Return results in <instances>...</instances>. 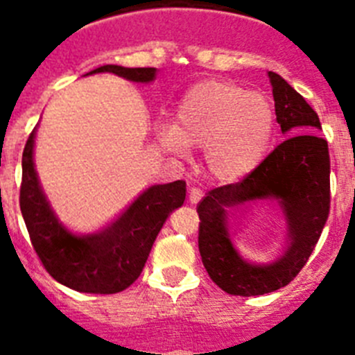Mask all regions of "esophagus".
Masks as SVG:
<instances>
[{
	"mask_svg": "<svg viewBox=\"0 0 355 355\" xmlns=\"http://www.w3.org/2000/svg\"><path fill=\"white\" fill-rule=\"evenodd\" d=\"M202 190H200L199 187H192L190 188V192H188V199H190V202H193V205H197L200 199H202Z\"/></svg>",
	"mask_w": 355,
	"mask_h": 355,
	"instance_id": "obj_1",
	"label": "esophagus"
}]
</instances>
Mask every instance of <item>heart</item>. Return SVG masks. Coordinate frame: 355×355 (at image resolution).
Masks as SVG:
<instances>
[{"label":"heart","instance_id":"heart-1","mask_svg":"<svg viewBox=\"0 0 355 355\" xmlns=\"http://www.w3.org/2000/svg\"><path fill=\"white\" fill-rule=\"evenodd\" d=\"M275 112L268 97L227 81H202L175 110V126L163 124L158 142L175 155L188 144L206 147V163L220 180H236L258 167L270 147Z\"/></svg>","mask_w":355,"mask_h":355}]
</instances>
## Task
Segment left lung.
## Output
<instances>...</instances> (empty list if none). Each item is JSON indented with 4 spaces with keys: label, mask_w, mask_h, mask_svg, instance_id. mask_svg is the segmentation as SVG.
Masks as SVG:
<instances>
[{
    "label": "left lung",
    "mask_w": 355,
    "mask_h": 355,
    "mask_svg": "<svg viewBox=\"0 0 355 355\" xmlns=\"http://www.w3.org/2000/svg\"><path fill=\"white\" fill-rule=\"evenodd\" d=\"M281 131L279 144L238 183L213 188L199 202V252L213 283L231 295L270 293L291 283L318 241L331 208V159L315 110L283 78L268 72ZM297 135H295L294 133ZM278 199L288 227L284 256L265 267L241 258L227 233V213L249 200Z\"/></svg>",
    "instance_id": "left-lung-1"
}]
</instances>
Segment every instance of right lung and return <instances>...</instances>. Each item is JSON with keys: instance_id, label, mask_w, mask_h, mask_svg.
<instances>
[{"instance_id": "right-lung-1", "label": "right lung", "mask_w": 355, "mask_h": 355, "mask_svg": "<svg viewBox=\"0 0 355 355\" xmlns=\"http://www.w3.org/2000/svg\"><path fill=\"white\" fill-rule=\"evenodd\" d=\"M96 72H114L130 81L147 83L156 78L155 67L103 65ZM31 131L23 150V181L19 206L31 245L48 274L58 283L81 293H119L139 279L149 258L150 247L175 208L183 206L187 183L155 184L99 233L76 236L58 222L40 190L33 167Z\"/></svg>"}]
</instances>
